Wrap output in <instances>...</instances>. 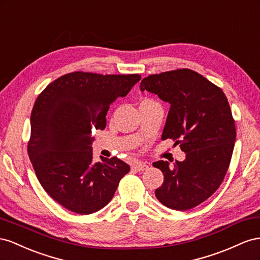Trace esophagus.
Masks as SVG:
<instances>
[{"instance_id":"obj_1","label":"esophagus","mask_w":260,"mask_h":260,"mask_svg":"<svg viewBox=\"0 0 260 260\" xmlns=\"http://www.w3.org/2000/svg\"><path fill=\"white\" fill-rule=\"evenodd\" d=\"M134 170H136V171H145V170L148 169V166L146 165V163H143V162H136L133 165L132 167Z\"/></svg>"}]
</instances>
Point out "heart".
I'll return each mask as SVG.
<instances>
[{"label": "heart", "mask_w": 260, "mask_h": 260, "mask_svg": "<svg viewBox=\"0 0 260 260\" xmlns=\"http://www.w3.org/2000/svg\"><path fill=\"white\" fill-rule=\"evenodd\" d=\"M144 101H152V100H149V99H145Z\"/></svg>", "instance_id": "obj_1"}]
</instances>
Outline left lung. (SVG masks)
Listing matches in <instances>:
<instances>
[{
  "instance_id": "left-lung-1",
  "label": "left lung",
  "mask_w": 260,
  "mask_h": 260,
  "mask_svg": "<svg viewBox=\"0 0 260 260\" xmlns=\"http://www.w3.org/2000/svg\"><path fill=\"white\" fill-rule=\"evenodd\" d=\"M140 90L170 103L161 138L175 140L186 153L174 167L163 160L153 162L165 176L155 197L174 210L194 208L219 188L231 161L236 132L225 94L187 69L148 76Z\"/></svg>"
}]
</instances>
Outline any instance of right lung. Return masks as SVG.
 I'll return each mask as SVG.
<instances>
[{
	"mask_svg": "<svg viewBox=\"0 0 260 260\" xmlns=\"http://www.w3.org/2000/svg\"><path fill=\"white\" fill-rule=\"evenodd\" d=\"M139 80L138 74L74 72L52 81L37 98L29 159L41 186L64 208L79 214L102 209L129 172L116 157L93 161L91 131L106 128L111 103Z\"/></svg>",
	"mask_w": 260,
	"mask_h": 260,
	"instance_id": "obj_1",
	"label": "right lung"
}]
</instances>
